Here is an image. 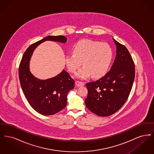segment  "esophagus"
I'll return each instance as SVG.
<instances>
[{"label":"esophagus","mask_w":154,"mask_h":154,"mask_svg":"<svg viewBox=\"0 0 154 154\" xmlns=\"http://www.w3.org/2000/svg\"><path fill=\"white\" fill-rule=\"evenodd\" d=\"M75 84L77 87H82V86H84L85 85L84 82L79 81H75Z\"/></svg>","instance_id":"1"}]
</instances>
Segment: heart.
Masks as SVG:
<instances>
[{"label": "heart", "instance_id": "1", "mask_svg": "<svg viewBox=\"0 0 154 154\" xmlns=\"http://www.w3.org/2000/svg\"><path fill=\"white\" fill-rule=\"evenodd\" d=\"M73 54L65 56L66 66L69 70L74 73L82 67L76 73L81 79H87L91 75L94 78H99L107 71L112 58V51L106 43L90 40H82L73 47Z\"/></svg>", "mask_w": 154, "mask_h": 154}]
</instances>
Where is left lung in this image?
Listing matches in <instances>:
<instances>
[{
    "label": "left lung",
    "instance_id": "obj_1",
    "mask_svg": "<svg viewBox=\"0 0 154 154\" xmlns=\"http://www.w3.org/2000/svg\"><path fill=\"white\" fill-rule=\"evenodd\" d=\"M113 40L117 55L111 69L101 79L86 84L88 110L100 117H107L119 110L127 100L135 77L134 63L126 47Z\"/></svg>",
    "mask_w": 154,
    "mask_h": 154
}]
</instances>
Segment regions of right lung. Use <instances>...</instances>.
<instances>
[{
    "mask_svg": "<svg viewBox=\"0 0 154 154\" xmlns=\"http://www.w3.org/2000/svg\"><path fill=\"white\" fill-rule=\"evenodd\" d=\"M65 43L63 36H48L30 45L24 52L19 66V79L22 91L31 107L44 116L54 115L63 109L67 104V95L74 88V80L63 70L58 75L42 80L30 72L29 60L35 49L45 41Z\"/></svg>",
    "mask_w": 154,
    "mask_h": 154,
    "instance_id": "obj_1",
    "label": "right lung"
}]
</instances>
